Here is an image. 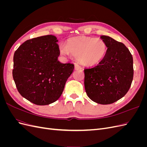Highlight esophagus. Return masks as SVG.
<instances>
[{
  "label": "esophagus",
  "mask_w": 147,
  "mask_h": 147,
  "mask_svg": "<svg viewBox=\"0 0 147 147\" xmlns=\"http://www.w3.org/2000/svg\"><path fill=\"white\" fill-rule=\"evenodd\" d=\"M75 70H79V69H82V68L80 65H79L78 64H76L75 65Z\"/></svg>",
  "instance_id": "1"
}]
</instances>
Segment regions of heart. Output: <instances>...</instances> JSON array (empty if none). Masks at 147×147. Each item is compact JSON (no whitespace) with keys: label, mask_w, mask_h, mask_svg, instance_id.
Segmentation results:
<instances>
[{"label":"heart","mask_w":147,"mask_h":147,"mask_svg":"<svg viewBox=\"0 0 147 147\" xmlns=\"http://www.w3.org/2000/svg\"><path fill=\"white\" fill-rule=\"evenodd\" d=\"M60 53L69 55L71 53L82 64L93 66L104 59L107 51V46L100 38L82 36L69 38L65 44H61Z\"/></svg>","instance_id":"heart-1"}]
</instances>
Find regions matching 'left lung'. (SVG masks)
<instances>
[{
    "instance_id": "left-lung-1",
    "label": "left lung",
    "mask_w": 147,
    "mask_h": 147,
    "mask_svg": "<svg viewBox=\"0 0 147 147\" xmlns=\"http://www.w3.org/2000/svg\"><path fill=\"white\" fill-rule=\"evenodd\" d=\"M107 51L104 59L92 68L84 69V88L96 103L110 104L120 99L131 87L134 75L133 58L121 42L102 35Z\"/></svg>"
}]
</instances>
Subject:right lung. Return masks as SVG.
<instances>
[{"mask_svg": "<svg viewBox=\"0 0 147 147\" xmlns=\"http://www.w3.org/2000/svg\"><path fill=\"white\" fill-rule=\"evenodd\" d=\"M57 38L52 35L28 40L13 56V78L20 94L32 103L45 105L56 101L63 92L74 65L57 60Z\"/></svg>", "mask_w": 147, "mask_h": 147, "instance_id": "obj_1", "label": "right lung"}]
</instances>
